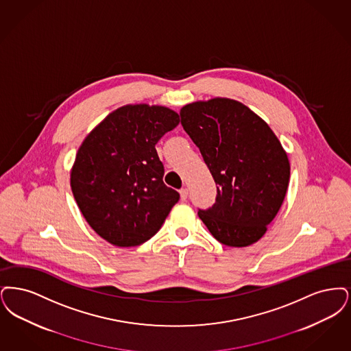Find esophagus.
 Wrapping results in <instances>:
<instances>
[{"label": "esophagus", "instance_id": "esophagus-1", "mask_svg": "<svg viewBox=\"0 0 351 351\" xmlns=\"http://www.w3.org/2000/svg\"><path fill=\"white\" fill-rule=\"evenodd\" d=\"M180 194H181V199H182V200H186V199H187V195H189V190H187L186 187H183V189L180 190Z\"/></svg>", "mask_w": 351, "mask_h": 351}]
</instances>
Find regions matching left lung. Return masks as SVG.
I'll return each instance as SVG.
<instances>
[{"instance_id":"1","label":"left lung","mask_w":351,"mask_h":351,"mask_svg":"<svg viewBox=\"0 0 351 351\" xmlns=\"http://www.w3.org/2000/svg\"><path fill=\"white\" fill-rule=\"evenodd\" d=\"M180 115L217 184L214 206L199 210V217L221 244H254L289 187L290 162L282 144L266 123L233 99L190 104Z\"/></svg>"}]
</instances>
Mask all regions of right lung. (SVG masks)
<instances>
[{"mask_svg":"<svg viewBox=\"0 0 351 351\" xmlns=\"http://www.w3.org/2000/svg\"><path fill=\"white\" fill-rule=\"evenodd\" d=\"M178 123V114L167 107H121L80 147L72 191L89 226L110 244L148 241L180 200L162 181L165 170L154 148Z\"/></svg>","mask_w":351,"mask_h":351,"instance_id":"right-lung-1","label":"right lung"}]
</instances>
